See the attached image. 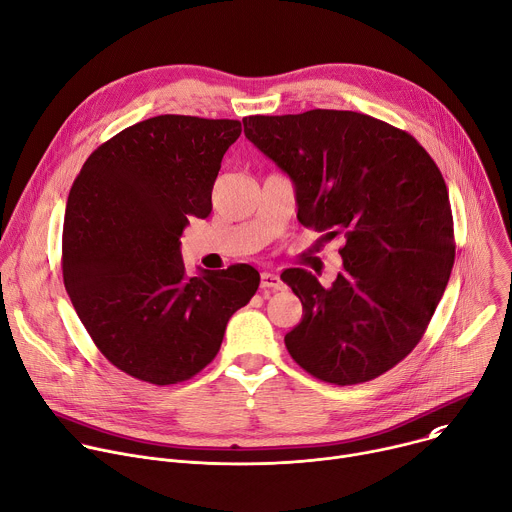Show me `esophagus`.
Instances as JSON below:
<instances>
[{
  "label": "esophagus",
  "mask_w": 512,
  "mask_h": 512,
  "mask_svg": "<svg viewBox=\"0 0 512 512\" xmlns=\"http://www.w3.org/2000/svg\"><path fill=\"white\" fill-rule=\"evenodd\" d=\"M261 288L263 290H284V282H282V277L277 275V273L263 271L261 273Z\"/></svg>",
  "instance_id": "1"
}]
</instances>
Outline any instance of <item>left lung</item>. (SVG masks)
<instances>
[{"label":"left lung","mask_w":512,"mask_h":512,"mask_svg":"<svg viewBox=\"0 0 512 512\" xmlns=\"http://www.w3.org/2000/svg\"><path fill=\"white\" fill-rule=\"evenodd\" d=\"M245 136L290 175L298 220L345 237L331 288L300 267L282 280L304 314L286 335L310 376L353 386L423 339L449 282L455 241L445 179L414 136L349 110L247 116Z\"/></svg>","instance_id":"obj_1"}]
</instances>
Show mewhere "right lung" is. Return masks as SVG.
<instances>
[{"label":"right lung","mask_w":512,"mask_h":512,"mask_svg":"<svg viewBox=\"0 0 512 512\" xmlns=\"http://www.w3.org/2000/svg\"><path fill=\"white\" fill-rule=\"evenodd\" d=\"M239 120L165 114L87 157L69 192L63 280L91 341L124 374L185 382L218 353L226 322L259 288L247 263L185 275L179 239L212 212V188Z\"/></svg>","instance_id":"add662e5"}]
</instances>
